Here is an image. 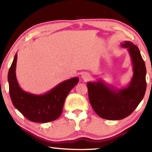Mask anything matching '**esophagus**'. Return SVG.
Instances as JSON below:
<instances>
[{
  "instance_id": "esophagus-1",
  "label": "esophagus",
  "mask_w": 152,
  "mask_h": 152,
  "mask_svg": "<svg viewBox=\"0 0 152 152\" xmlns=\"http://www.w3.org/2000/svg\"><path fill=\"white\" fill-rule=\"evenodd\" d=\"M91 76H90L88 73L84 72V73H83V74H82V78L83 79L84 81L88 80L91 79Z\"/></svg>"
}]
</instances>
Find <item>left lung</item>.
<instances>
[{"label": "left lung", "mask_w": 152, "mask_h": 152, "mask_svg": "<svg viewBox=\"0 0 152 152\" xmlns=\"http://www.w3.org/2000/svg\"><path fill=\"white\" fill-rule=\"evenodd\" d=\"M121 46L127 48L133 64V75L128 86L119 90L102 80L87 83L92 109L100 117L107 120L123 119L132 114L142 101L147 87L146 68L139 48L127 41Z\"/></svg>", "instance_id": "left-lung-1"}]
</instances>
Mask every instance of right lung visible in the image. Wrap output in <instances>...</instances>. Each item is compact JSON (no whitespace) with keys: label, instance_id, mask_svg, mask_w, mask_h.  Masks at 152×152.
<instances>
[{"label":"right lung","instance_id":"right-lung-1","mask_svg":"<svg viewBox=\"0 0 152 152\" xmlns=\"http://www.w3.org/2000/svg\"><path fill=\"white\" fill-rule=\"evenodd\" d=\"M17 60L16 53L8 74L9 94L14 107L31 121L43 123L57 119L62 113L66 96L79 82L78 78L64 81L44 94H31L23 91L18 84Z\"/></svg>","mask_w":152,"mask_h":152}]
</instances>
